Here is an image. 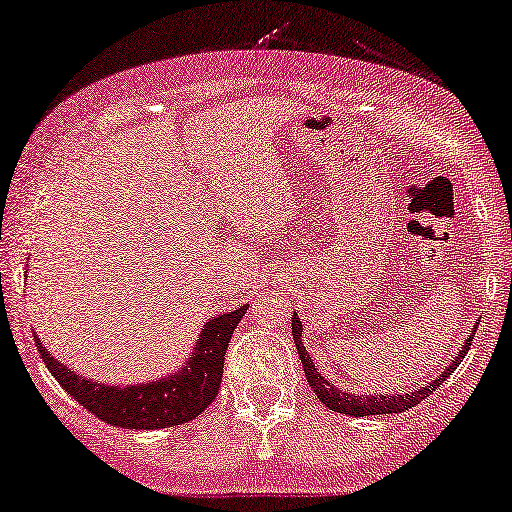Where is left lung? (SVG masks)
Listing matches in <instances>:
<instances>
[{
	"mask_svg": "<svg viewBox=\"0 0 512 512\" xmlns=\"http://www.w3.org/2000/svg\"><path fill=\"white\" fill-rule=\"evenodd\" d=\"M473 335H468V340L461 345V349L457 352V356H454V361L450 363V366L443 370V375L436 377L431 384H426V387H419L417 391H410V394H380V396L349 394V391H342L335 387V384L328 382L326 377H321L317 366L312 363L310 352H307V349L303 347V340H300L303 338V324H300L298 314H293V342H296L298 356H300V361H303L305 377H307V382H310L312 391L317 394L319 401L324 403L328 410L340 412V415H352V417L396 415V412H405L408 408H415L417 403H422L426 396L433 394V391L440 387V382H443L445 377H450L452 370L457 368L461 361H464L468 349H471Z\"/></svg>",
	"mask_w": 512,
	"mask_h": 512,
	"instance_id": "8db88e82",
	"label": "left lung"
}]
</instances>
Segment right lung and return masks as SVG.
Masks as SVG:
<instances>
[{
    "instance_id": "add662e5",
    "label": "right lung",
    "mask_w": 512,
    "mask_h": 512,
    "mask_svg": "<svg viewBox=\"0 0 512 512\" xmlns=\"http://www.w3.org/2000/svg\"><path fill=\"white\" fill-rule=\"evenodd\" d=\"M244 312H247V305L209 319L202 326L191 359L179 373L165 377V380L137 384V387L132 384L107 387V384L86 380L69 370L65 363L55 361L41 347L37 335H34V342L60 387L102 422L121 426V429H167V426L191 422L219 394L230 335L240 324Z\"/></svg>"
}]
</instances>
